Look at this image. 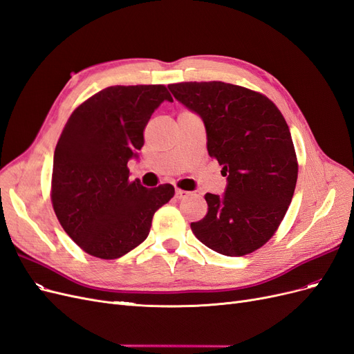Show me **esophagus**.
<instances>
[{
  "mask_svg": "<svg viewBox=\"0 0 354 354\" xmlns=\"http://www.w3.org/2000/svg\"><path fill=\"white\" fill-rule=\"evenodd\" d=\"M175 196H176V198H185V197H188L189 196V192L188 191H184V189H180V188H176V191H175Z\"/></svg>",
  "mask_w": 354,
  "mask_h": 354,
  "instance_id": "obj_1",
  "label": "esophagus"
}]
</instances>
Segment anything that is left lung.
Masks as SVG:
<instances>
[{
  "label": "left lung",
  "mask_w": 354,
  "mask_h": 354,
  "mask_svg": "<svg viewBox=\"0 0 354 354\" xmlns=\"http://www.w3.org/2000/svg\"><path fill=\"white\" fill-rule=\"evenodd\" d=\"M169 89L200 115L209 156L227 176L222 197L204 196L209 210L191 223L194 235L225 256L256 252L277 232L297 184L299 163L287 122L266 95L239 85L180 82Z\"/></svg>",
  "instance_id": "1"
}]
</instances>
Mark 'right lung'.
I'll return each mask as SVG.
<instances>
[{"mask_svg": "<svg viewBox=\"0 0 354 354\" xmlns=\"http://www.w3.org/2000/svg\"><path fill=\"white\" fill-rule=\"evenodd\" d=\"M165 85H116L89 97L64 124L55 145L51 203L66 234L85 253L113 260L150 234L154 213L175 196L170 184L129 180V158L162 102Z\"/></svg>", "mask_w": 354, "mask_h": 354, "instance_id": "add662e5", "label": "right lung"}]
</instances>
